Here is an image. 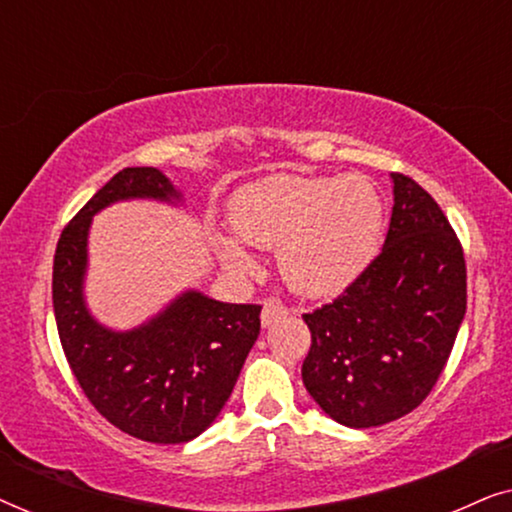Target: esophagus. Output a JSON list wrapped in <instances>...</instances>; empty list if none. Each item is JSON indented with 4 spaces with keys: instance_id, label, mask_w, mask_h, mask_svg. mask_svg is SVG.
Here are the masks:
<instances>
[{
    "instance_id": "esophagus-1",
    "label": "esophagus",
    "mask_w": 512,
    "mask_h": 512,
    "mask_svg": "<svg viewBox=\"0 0 512 512\" xmlns=\"http://www.w3.org/2000/svg\"><path fill=\"white\" fill-rule=\"evenodd\" d=\"M286 307L284 305H279V303H265L263 305V310H261V324H263V328H268L270 324H275L277 319H282V317H286Z\"/></svg>"
}]
</instances>
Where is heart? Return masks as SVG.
<instances>
[{"label": "heart", "instance_id": "b5f03b06", "mask_svg": "<svg viewBox=\"0 0 512 512\" xmlns=\"http://www.w3.org/2000/svg\"><path fill=\"white\" fill-rule=\"evenodd\" d=\"M235 235L214 233L212 247L233 275L256 268L251 247L277 249L279 275L303 296H331L356 282L380 249L387 212L380 188L363 174H270L230 202Z\"/></svg>", "mask_w": 512, "mask_h": 512}]
</instances>
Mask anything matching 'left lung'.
Returning a JSON list of instances; mask_svg holds the SVG:
<instances>
[{"instance_id": "obj_1", "label": "left lung", "mask_w": 512, "mask_h": 512, "mask_svg": "<svg viewBox=\"0 0 512 512\" xmlns=\"http://www.w3.org/2000/svg\"><path fill=\"white\" fill-rule=\"evenodd\" d=\"M382 251L331 305L303 314V382L328 417L370 429L408 415L443 373L466 314L464 251L438 202L389 174Z\"/></svg>"}]
</instances>
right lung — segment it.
<instances>
[{
    "label": "right lung",
    "mask_w": 512,
    "mask_h": 512,
    "mask_svg": "<svg viewBox=\"0 0 512 512\" xmlns=\"http://www.w3.org/2000/svg\"><path fill=\"white\" fill-rule=\"evenodd\" d=\"M184 207L181 188L156 167H125L62 230L53 261V310L69 368L116 429L146 443L198 438L221 415L261 333V307L221 303L198 289L177 293L132 328H111L86 300L93 219L116 202Z\"/></svg>",
    "instance_id": "1"
}]
</instances>
